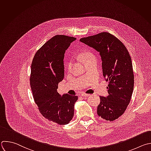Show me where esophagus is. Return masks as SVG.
<instances>
[{"mask_svg": "<svg viewBox=\"0 0 151 151\" xmlns=\"http://www.w3.org/2000/svg\"><path fill=\"white\" fill-rule=\"evenodd\" d=\"M81 96H89V95H90V94L85 93H82L81 94Z\"/></svg>", "mask_w": 151, "mask_h": 151, "instance_id": "1", "label": "esophagus"}]
</instances>
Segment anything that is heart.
<instances>
[{
    "instance_id": "b5f03b06",
    "label": "heart",
    "mask_w": 151,
    "mask_h": 151,
    "mask_svg": "<svg viewBox=\"0 0 151 151\" xmlns=\"http://www.w3.org/2000/svg\"><path fill=\"white\" fill-rule=\"evenodd\" d=\"M95 58L93 56V55L90 53V52H86V53H85L83 56H82V58L84 60L85 62L89 60L90 59H92V58ZM72 65H73V61L72 60H69L67 63H66V69L68 70V71H70L71 69H72Z\"/></svg>"
}]
</instances>
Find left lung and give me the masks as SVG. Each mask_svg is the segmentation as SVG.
Segmentation results:
<instances>
[{
    "label": "left lung",
    "instance_id": "8db88e82",
    "mask_svg": "<svg viewBox=\"0 0 151 151\" xmlns=\"http://www.w3.org/2000/svg\"><path fill=\"white\" fill-rule=\"evenodd\" d=\"M80 41L95 49L101 57L103 76L109 82V95L99 96L97 114L106 120L114 121L126 111L133 91L134 75L129 53L123 42L107 32Z\"/></svg>",
    "mask_w": 151,
    "mask_h": 151
}]
</instances>
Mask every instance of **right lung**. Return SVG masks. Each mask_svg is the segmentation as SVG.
<instances>
[{
	"label": "right lung",
	"mask_w": 151,
	"mask_h": 151,
	"mask_svg": "<svg viewBox=\"0 0 151 151\" xmlns=\"http://www.w3.org/2000/svg\"><path fill=\"white\" fill-rule=\"evenodd\" d=\"M76 38L56 35L47 41L35 53L32 63L30 85L35 104L42 116L60 125L67 124L74 115L78 96L57 91L64 78L65 53Z\"/></svg>",
	"instance_id": "1"
}]
</instances>
